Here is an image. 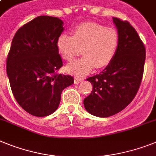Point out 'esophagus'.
<instances>
[{
	"label": "esophagus",
	"mask_w": 156,
	"mask_h": 156,
	"mask_svg": "<svg viewBox=\"0 0 156 156\" xmlns=\"http://www.w3.org/2000/svg\"><path fill=\"white\" fill-rule=\"evenodd\" d=\"M82 79L81 78H74V84H78V83H80L82 82Z\"/></svg>",
	"instance_id": "esophagus-1"
}]
</instances>
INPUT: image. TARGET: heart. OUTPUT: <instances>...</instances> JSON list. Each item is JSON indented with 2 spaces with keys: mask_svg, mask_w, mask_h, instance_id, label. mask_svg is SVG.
Segmentation results:
<instances>
[{
  "mask_svg": "<svg viewBox=\"0 0 156 156\" xmlns=\"http://www.w3.org/2000/svg\"><path fill=\"white\" fill-rule=\"evenodd\" d=\"M119 44L117 31L97 23H83L75 27L73 36L62 33L57 39V48L62 58L71 61L82 53L84 55L66 66L70 74L82 77L94 66L108 65L114 57Z\"/></svg>",
  "mask_w": 156,
  "mask_h": 156,
  "instance_id": "heart-1",
  "label": "heart"
}]
</instances>
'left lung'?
I'll return each instance as SVG.
<instances>
[{
  "instance_id": "obj_1",
  "label": "left lung",
  "mask_w": 156,
  "mask_h": 156,
  "mask_svg": "<svg viewBox=\"0 0 156 156\" xmlns=\"http://www.w3.org/2000/svg\"><path fill=\"white\" fill-rule=\"evenodd\" d=\"M112 20L119 36L118 48L102 72L87 78L93 90L83 101L86 111L98 117L115 115L129 105L144 74L146 51L136 31L128 21Z\"/></svg>"
}]
</instances>
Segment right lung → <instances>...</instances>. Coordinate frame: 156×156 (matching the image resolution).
I'll return each mask as SVG.
<instances>
[{
    "instance_id": "add662e5",
    "label": "right lung",
    "mask_w": 156,
    "mask_h": 156,
    "mask_svg": "<svg viewBox=\"0 0 156 156\" xmlns=\"http://www.w3.org/2000/svg\"><path fill=\"white\" fill-rule=\"evenodd\" d=\"M63 21L40 16L15 34L7 58V75L15 99L30 114L46 116L58 108L62 91L74 83L70 75L55 73L62 66L57 39Z\"/></svg>"
}]
</instances>
